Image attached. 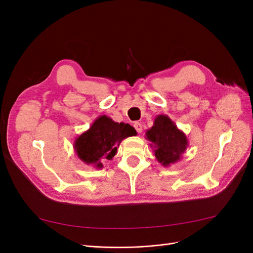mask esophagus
Instances as JSON below:
<instances>
[{"label":"esophagus","mask_w":253,"mask_h":253,"mask_svg":"<svg viewBox=\"0 0 253 253\" xmlns=\"http://www.w3.org/2000/svg\"><path fill=\"white\" fill-rule=\"evenodd\" d=\"M134 127H135V129L137 131V133H141L142 132V125L140 124V122H135Z\"/></svg>","instance_id":"1"}]
</instances>
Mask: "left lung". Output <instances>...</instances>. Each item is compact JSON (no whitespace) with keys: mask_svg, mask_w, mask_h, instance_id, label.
<instances>
[{"mask_svg":"<svg viewBox=\"0 0 253 253\" xmlns=\"http://www.w3.org/2000/svg\"><path fill=\"white\" fill-rule=\"evenodd\" d=\"M145 138L151 141L156 160L164 167L179 162L189 145L186 134L167 115L156 116L154 125L145 132Z\"/></svg>","mask_w":253,"mask_h":253,"instance_id":"left-lung-1","label":"left lung"}]
</instances>
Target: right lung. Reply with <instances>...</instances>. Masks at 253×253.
<instances>
[{
  "label": "right lung",
  "mask_w": 253,
  "mask_h": 253,
  "mask_svg": "<svg viewBox=\"0 0 253 253\" xmlns=\"http://www.w3.org/2000/svg\"><path fill=\"white\" fill-rule=\"evenodd\" d=\"M136 134L135 128L128 124H118L105 115H101L87 131L76 138L74 150L81 162L96 169H101L102 160H112L116 155L120 142Z\"/></svg>",
  "instance_id": "right-lung-1"
}]
</instances>
